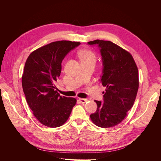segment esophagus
Wrapping results in <instances>:
<instances>
[{
	"label": "esophagus",
	"instance_id": "34e87169",
	"mask_svg": "<svg viewBox=\"0 0 161 161\" xmlns=\"http://www.w3.org/2000/svg\"><path fill=\"white\" fill-rule=\"evenodd\" d=\"M79 100L80 101V102H81V103H86L88 100L86 99V98H80Z\"/></svg>",
	"mask_w": 161,
	"mask_h": 161
}]
</instances>
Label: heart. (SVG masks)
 I'll return each instance as SVG.
<instances>
[{
	"label": "heart",
	"mask_w": 161,
	"mask_h": 161,
	"mask_svg": "<svg viewBox=\"0 0 161 161\" xmlns=\"http://www.w3.org/2000/svg\"><path fill=\"white\" fill-rule=\"evenodd\" d=\"M81 63H95L96 57L95 53L89 49H82L78 53Z\"/></svg>",
	"instance_id": "obj_1"
}]
</instances>
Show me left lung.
I'll return each mask as SVG.
<instances>
[{"label":"left lung","mask_w":161,"mask_h":161,"mask_svg":"<svg viewBox=\"0 0 161 161\" xmlns=\"http://www.w3.org/2000/svg\"><path fill=\"white\" fill-rule=\"evenodd\" d=\"M88 44L100 49L104 66L100 82L106 87L104 102L95 100L97 109L90 118L99 127L110 128L125 119L134 104L139 87L138 67L129 52L110 41L96 40Z\"/></svg>","instance_id":"8db88e82"}]
</instances>
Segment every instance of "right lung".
Returning <instances> with one entry per match:
<instances>
[{"instance_id":"right-lung-1","label":"right lung","mask_w":161,"mask_h":161,"mask_svg":"<svg viewBox=\"0 0 161 161\" xmlns=\"http://www.w3.org/2000/svg\"><path fill=\"white\" fill-rule=\"evenodd\" d=\"M80 42H53L32 52L22 75V87L29 106L37 120L48 127H58L69 119L76 99L61 96L55 81L61 75V63Z\"/></svg>"}]
</instances>
